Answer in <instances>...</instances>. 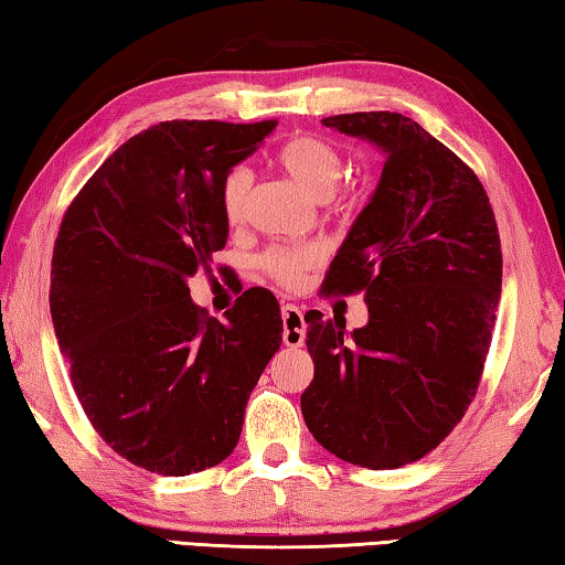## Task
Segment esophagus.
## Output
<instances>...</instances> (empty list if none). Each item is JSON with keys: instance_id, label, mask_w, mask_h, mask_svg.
I'll return each mask as SVG.
<instances>
[{"instance_id": "obj_1", "label": "esophagus", "mask_w": 565, "mask_h": 565, "mask_svg": "<svg viewBox=\"0 0 565 565\" xmlns=\"http://www.w3.org/2000/svg\"><path fill=\"white\" fill-rule=\"evenodd\" d=\"M281 321H284V343L286 347H303L306 341V323L299 306L284 303L281 306Z\"/></svg>"}]
</instances>
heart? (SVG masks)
I'll list each match as a JSON object with an SVG mask.
<instances>
[{
	"label": "heart",
	"mask_w": 565,
	"mask_h": 565,
	"mask_svg": "<svg viewBox=\"0 0 565 565\" xmlns=\"http://www.w3.org/2000/svg\"><path fill=\"white\" fill-rule=\"evenodd\" d=\"M276 164L289 174L296 184L311 196L323 199L329 196L333 186L343 177V157L341 151L331 145L329 139L317 137V134H294L276 149ZM252 186V174L244 167H234L226 171L218 189V204L228 224H238L246 209V194ZM321 262V246L317 244H284L271 246L262 256V269L271 276L274 281L284 286L301 284L303 274Z\"/></svg>",
	"instance_id": "b5f03b06"
}]
</instances>
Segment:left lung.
I'll use <instances>...</instances> for the list:
<instances>
[{"instance_id": "1", "label": "left lung", "mask_w": 565, "mask_h": 565, "mask_svg": "<svg viewBox=\"0 0 565 565\" xmlns=\"http://www.w3.org/2000/svg\"><path fill=\"white\" fill-rule=\"evenodd\" d=\"M386 154L379 186L343 238L327 291H363L369 323L306 313L313 381L301 414L343 461L398 468L424 458L471 404L501 299V238L481 181L398 111L327 117Z\"/></svg>"}]
</instances>
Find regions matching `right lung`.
Returning a JSON list of instances; mask_svg holds the SVG:
<instances>
[{"instance_id": "obj_1", "label": "right lung", "mask_w": 565, "mask_h": 565, "mask_svg": "<svg viewBox=\"0 0 565 565\" xmlns=\"http://www.w3.org/2000/svg\"><path fill=\"white\" fill-rule=\"evenodd\" d=\"M274 129V119L154 124L94 171L62 218L50 309L72 386L94 431L151 473L222 463L281 347L271 291H244L222 323L186 286L226 244V171Z\"/></svg>"}]
</instances>
